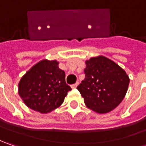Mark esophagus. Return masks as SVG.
Segmentation results:
<instances>
[{
  "mask_svg": "<svg viewBox=\"0 0 146 146\" xmlns=\"http://www.w3.org/2000/svg\"><path fill=\"white\" fill-rule=\"evenodd\" d=\"M78 84H79V83H78V82H76L75 84H72V85H71V88H76L77 86H78Z\"/></svg>",
  "mask_w": 146,
  "mask_h": 146,
  "instance_id": "1",
  "label": "esophagus"
}]
</instances>
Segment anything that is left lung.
<instances>
[{
  "label": "left lung",
  "mask_w": 146,
  "mask_h": 146,
  "mask_svg": "<svg viewBox=\"0 0 146 146\" xmlns=\"http://www.w3.org/2000/svg\"><path fill=\"white\" fill-rule=\"evenodd\" d=\"M85 79L77 87L85 106L98 114L115 109L126 95L130 79L126 71L105 56L85 61Z\"/></svg>",
  "instance_id": "obj_1"
}]
</instances>
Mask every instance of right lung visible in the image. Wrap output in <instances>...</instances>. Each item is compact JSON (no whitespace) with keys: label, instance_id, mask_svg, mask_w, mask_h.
<instances>
[{"label":"right lung","instance_id":"1","mask_svg":"<svg viewBox=\"0 0 146 146\" xmlns=\"http://www.w3.org/2000/svg\"><path fill=\"white\" fill-rule=\"evenodd\" d=\"M58 64L57 60L43 59L22 76L18 93L28 108L47 114L63 103L71 88Z\"/></svg>","mask_w":146,"mask_h":146}]
</instances>
